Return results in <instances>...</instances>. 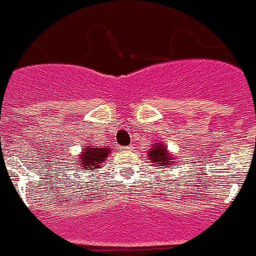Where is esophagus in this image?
Here are the masks:
<instances>
[{
  "mask_svg": "<svg viewBox=\"0 0 256 256\" xmlns=\"http://www.w3.org/2000/svg\"><path fill=\"white\" fill-rule=\"evenodd\" d=\"M131 149H132V146H130V145H128V146H122V148H121V150H124V152H130Z\"/></svg>",
  "mask_w": 256,
  "mask_h": 256,
  "instance_id": "obj_1",
  "label": "esophagus"
}]
</instances>
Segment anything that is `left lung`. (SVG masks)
Segmentation results:
<instances>
[{
    "label": "left lung",
    "instance_id": "obj_1",
    "mask_svg": "<svg viewBox=\"0 0 256 256\" xmlns=\"http://www.w3.org/2000/svg\"><path fill=\"white\" fill-rule=\"evenodd\" d=\"M149 160L153 164H156V167H162L160 166H166V167H172L174 164V156H171L167 150V145L160 144V142H156L152 145V149L148 152Z\"/></svg>",
    "mask_w": 256,
    "mask_h": 256
}]
</instances>
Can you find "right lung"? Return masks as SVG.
<instances>
[{
	"label": "right lung",
	"instance_id": "right-lung-1",
	"mask_svg": "<svg viewBox=\"0 0 256 256\" xmlns=\"http://www.w3.org/2000/svg\"><path fill=\"white\" fill-rule=\"evenodd\" d=\"M111 153V148H98L93 145H86V148L82 149V153L79 158H76V162L80 167H84L85 170L93 171L96 168H100L107 160L108 154Z\"/></svg>",
	"mask_w": 256,
	"mask_h": 256
}]
</instances>
